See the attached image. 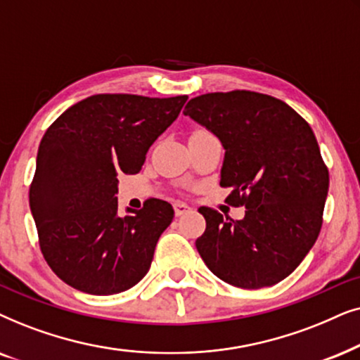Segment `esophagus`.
Instances as JSON below:
<instances>
[{
    "mask_svg": "<svg viewBox=\"0 0 360 360\" xmlns=\"http://www.w3.org/2000/svg\"><path fill=\"white\" fill-rule=\"evenodd\" d=\"M191 210V207L188 204H184V202H176L174 204V214L177 215V217H181V215H184V214H188Z\"/></svg>",
    "mask_w": 360,
    "mask_h": 360,
    "instance_id": "esophagus-1",
    "label": "esophagus"
}]
</instances>
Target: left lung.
Instances as JSON below:
<instances>
[{
    "label": "left lung",
    "instance_id": "left-lung-1",
    "mask_svg": "<svg viewBox=\"0 0 360 360\" xmlns=\"http://www.w3.org/2000/svg\"><path fill=\"white\" fill-rule=\"evenodd\" d=\"M184 115L222 143L220 186L232 189L230 205L247 209L233 220L200 207L199 255L237 288L280 283L308 255L323 225L329 172L313 130L290 105L250 90L200 95Z\"/></svg>",
    "mask_w": 360,
    "mask_h": 360
}]
</instances>
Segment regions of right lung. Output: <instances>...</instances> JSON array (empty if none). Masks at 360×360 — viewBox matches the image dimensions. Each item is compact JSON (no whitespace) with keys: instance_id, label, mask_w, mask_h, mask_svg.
Listing matches in <instances>:
<instances>
[{"instance_id":"1","label":"right lung","mask_w":360,"mask_h":360,"mask_svg":"<svg viewBox=\"0 0 360 360\" xmlns=\"http://www.w3.org/2000/svg\"><path fill=\"white\" fill-rule=\"evenodd\" d=\"M188 95L100 94L67 108L42 136L30 205L51 270L72 288L115 295L150 270L174 210L160 199L118 215L117 174L140 172Z\"/></svg>"}]
</instances>
